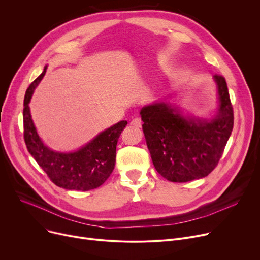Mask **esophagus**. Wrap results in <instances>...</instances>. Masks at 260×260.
I'll list each match as a JSON object with an SVG mask.
<instances>
[{"instance_id": "1", "label": "esophagus", "mask_w": 260, "mask_h": 260, "mask_svg": "<svg viewBox=\"0 0 260 260\" xmlns=\"http://www.w3.org/2000/svg\"><path fill=\"white\" fill-rule=\"evenodd\" d=\"M131 125L134 127H141L142 126V120L140 118H134L131 121Z\"/></svg>"}]
</instances>
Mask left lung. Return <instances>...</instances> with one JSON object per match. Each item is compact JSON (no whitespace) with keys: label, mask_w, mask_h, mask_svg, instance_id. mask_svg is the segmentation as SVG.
<instances>
[{"label":"left lung","mask_w":260,"mask_h":260,"mask_svg":"<svg viewBox=\"0 0 260 260\" xmlns=\"http://www.w3.org/2000/svg\"><path fill=\"white\" fill-rule=\"evenodd\" d=\"M214 80L219 106L209 120L184 117L166 102L146 106L140 112L153 166L170 182L205 178L221 158L233 129L234 115L226 79L216 74Z\"/></svg>","instance_id":"1"}]
</instances>
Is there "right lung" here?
Wrapping results in <instances>:
<instances>
[{"label":"right lung","mask_w":260,"mask_h":260,"mask_svg":"<svg viewBox=\"0 0 260 260\" xmlns=\"http://www.w3.org/2000/svg\"><path fill=\"white\" fill-rule=\"evenodd\" d=\"M34 80L24 99V140L28 151L56 186L68 190L88 191L101 186L114 170L116 146L119 137L127 124L120 121L103 131L94 139L74 152H57L47 147L38 135L30 115L29 102L32 94L46 73Z\"/></svg>","instance_id":"right-lung-1"}]
</instances>
